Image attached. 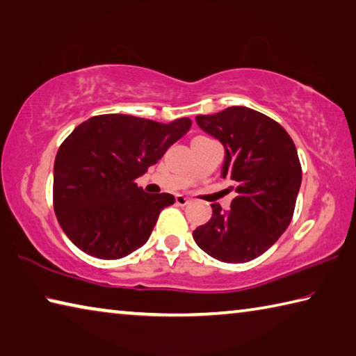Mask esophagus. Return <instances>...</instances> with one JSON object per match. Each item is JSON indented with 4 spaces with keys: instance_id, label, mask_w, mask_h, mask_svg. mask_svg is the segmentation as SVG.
<instances>
[{
    "instance_id": "34e87169",
    "label": "esophagus",
    "mask_w": 356,
    "mask_h": 356,
    "mask_svg": "<svg viewBox=\"0 0 356 356\" xmlns=\"http://www.w3.org/2000/svg\"><path fill=\"white\" fill-rule=\"evenodd\" d=\"M176 204L180 207H184V206H186V204H190V200L182 195H179V196H176Z\"/></svg>"
}]
</instances>
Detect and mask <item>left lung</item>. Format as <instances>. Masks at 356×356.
Masks as SVG:
<instances>
[{
  "label": "left lung",
  "mask_w": 356,
  "mask_h": 356,
  "mask_svg": "<svg viewBox=\"0 0 356 356\" xmlns=\"http://www.w3.org/2000/svg\"><path fill=\"white\" fill-rule=\"evenodd\" d=\"M196 124L225 146L221 177L234 184L236 197L231 212L212 204V218L193 238L216 261L250 262L291 225L301 185L297 149L278 122L246 106L196 116Z\"/></svg>",
  "instance_id": "1"
}]
</instances>
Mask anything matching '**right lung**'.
<instances>
[{"instance_id":"add662e5","label":"right lung","mask_w":356,"mask_h":356,"mask_svg":"<svg viewBox=\"0 0 356 356\" xmlns=\"http://www.w3.org/2000/svg\"><path fill=\"white\" fill-rule=\"evenodd\" d=\"M191 127L127 114L84 120L59 147L53 170V207L76 248L99 259L125 257L147 242L170 193L149 195L135 180Z\"/></svg>"}]
</instances>
